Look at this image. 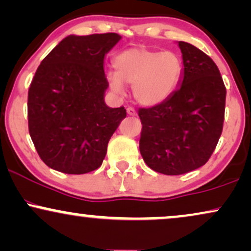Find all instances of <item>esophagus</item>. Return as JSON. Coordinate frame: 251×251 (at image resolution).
<instances>
[{"label":"esophagus","instance_id":"1","mask_svg":"<svg viewBox=\"0 0 251 251\" xmlns=\"http://www.w3.org/2000/svg\"><path fill=\"white\" fill-rule=\"evenodd\" d=\"M127 113H128L129 116H132V117H135L136 116V111H135L134 107H132V106H128L127 107Z\"/></svg>","mask_w":251,"mask_h":251}]
</instances>
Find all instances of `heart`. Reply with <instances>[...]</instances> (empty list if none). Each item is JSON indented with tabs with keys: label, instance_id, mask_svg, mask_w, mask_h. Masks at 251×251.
I'll return each mask as SVG.
<instances>
[{
	"label": "heart",
	"instance_id": "b5f03b06",
	"mask_svg": "<svg viewBox=\"0 0 251 251\" xmlns=\"http://www.w3.org/2000/svg\"><path fill=\"white\" fill-rule=\"evenodd\" d=\"M116 74L109 75L111 88L120 91L123 83L132 85L136 102L146 106L168 100L183 75L182 60L176 53L132 47L120 52L113 61Z\"/></svg>",
	"mask_w": 251,
	"mask_h": 251
}]
</instances>
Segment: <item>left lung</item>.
Here are the masks:
<instances>
[{
  "mask_svg": "<svg viewBox=\"0 0 251 251\" xmlns=\"http://www.w3.org/2000/svg\"><path fill=\"white\" fill-rule=\"evenodd\" d=\"M182 85L151 107H140L139 148L146 164L164 175H183L210 160L223 133L226 87L207 54L179 41Z\"/></svg>",
  "mask_w": 251,
  "mask_h": 251,
  "instance_id": "obj_1",
  "label": "left lung"
}]
</instances>
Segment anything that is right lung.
Instances as JSON below:
<instances>
[{
	"label": "right lung",
	"instance_id": "right-lung-1",
	"mask_svg": "<svg viewBox=\"0 0 251 251\" xmlns=\"http://www.w3.org/2000/svg\"><path fill=\"white\" fill-rule=\"evenodd\" d=\"M117 33L68 36L41 61L27 95L28 133L43 162L81 175L102 166L110 138L126 117L104 103V55Z\"/></svg>",
	"mask_w": 251,
	"mask_h": 251
}]
</instances>
